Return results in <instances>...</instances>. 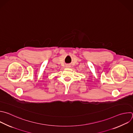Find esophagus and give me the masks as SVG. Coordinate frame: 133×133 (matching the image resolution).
I'll return each instance as SVG.
<instances>
[{
  "label": "esophagus",
  "mask_w": 133,
  "mask_h": 133,
  "mask_svg": "<svg viewBox=\"0 0 133 133\" xmlns=\"http://www.w3.org/2000/svg\"><path fill=\"white\" fill-rule=\"evenodd\" d=\"M66 68H69V67H70V66H69V65H67V66H66Z\"/></svg>",
  "instance_id": "esophagus-1"
}]
</instances>
